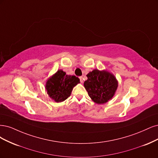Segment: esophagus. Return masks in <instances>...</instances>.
Returning <instances> with one entry per match:
<instances>
[{"mask_svg": "<svg viewBox=\"0 0 158 158\" xmlns=\"http://www.w3.org/2000/svg\"><path fill=\"white\" fill-rule=\"evenodd\" d=\"M79 79H80L81 83H83V77H79Z\"/></svg>", "mask_w": 158, "mask_h": 158, "instance_id": "obj_1", "label": "esophagus"}]
</instances>
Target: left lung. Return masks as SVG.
I'll list each match as a JSON object with an SVG mask.
<instances>
[{"instance_id":"obj_1","label":"left lung","mask_w":158,"mask_h":158,"mask_svg":"<svg viewBox=\"0 0 158 158\" xmlns=\"http://www.w3.org/2000/svg\"><path fill=\"white\" fill-rule=\"evenodd\" d=\"M86 77L84 86L89 96L98 104L106 103L114 96L118 83L115 76L106 71L94 69Z\"/></svg>"}]
</instances>
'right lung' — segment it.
Segmentation results:
<instances>
[{
    "instance_id": "1",
    "label": "right lung",
    "mask_w": 158,
    "mask_h": 158,
    "mask_svg": "<svg viewBox=\"0 0 158 158\" xmlns=\"http://www.w3.org/2000/svg\"><path fill=\"white\" fill-rule=\"evenodd\" d=\"M80 83V79L75 75H68L62 70H58L46 84L47 93L56 102L67 99L73 88Z\"/></svg>"
}]
</instances>
